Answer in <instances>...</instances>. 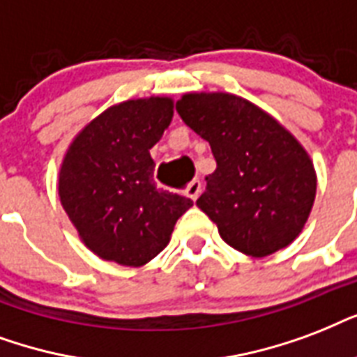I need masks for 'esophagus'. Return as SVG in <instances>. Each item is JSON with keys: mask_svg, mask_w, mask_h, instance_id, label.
<instances>
[{"mask_svg": "<svg viewBox=\"0 0 357 357\" xmlns=\"http://www.w3.org/2000/svg\"><path fill=\"white\" fill-rule=\"evenodd\" d=\"M184 193H186L192 201H195V199L199 197V193H201V181H199V178H193V181L188 184L186 190H184Z\"/></svg>", "mask_w": 357, "mask_h": 357, "instance_id": "1", "label": "esophagus"}]
</instances>
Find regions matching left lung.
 <instances>
[{"label": "left lung", "instance_id": "8db88e82", "mask_svg": "<svg viewBox=\"0 0 357 357\" xmlns=\"http://www.w3.org/2000/svg\"><path fill=\"white\" fill-rule=\"evenodd\" d=\"M176 112L208 141L216 158L197 206L220 236L251 257L291 244L317 193L313 162L296 137L261 107L229 93H188Z\"/></svg>", "mask_w": 357, "mask_h": 357}]
</instances>
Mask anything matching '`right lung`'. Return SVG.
<instances>
[{"mask_svg": "<svg viewBox=\"0 0 357 357\" xmlns=\"http://www.w3.org/2000/svg\"><path fill=\"white\" fill-rule=\"evenodd\" d=\"M173 119V100L151 96L107 107L79 132L59 171V197L79 238L95 255L143 266L169 244L192 206L154 184L151 149Z\"/></svg>", "mask_w": 357, "mask_h": 357, "instance_id": "obj_1", "label": "right lung"}]
</instances>
